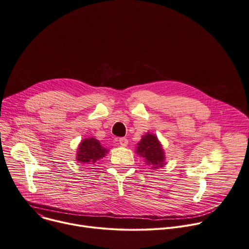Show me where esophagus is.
Here are the masks:
<instances>
[{"mask_svg": "<svg viewBox=\"0 0 249 249\" xmlns=\"http://www.w3.org/2000/svg\"><path fill=\"white\" fill-rule=\"evenodd\" d=\"M119 144L122 146V147H126L128 145V140L126 138H120L119 139Z\"/></svg>", "mask_w": 249, "mask_h": 249, "instance_id": "34e87169", "label": "esophagus"}]
</instances>
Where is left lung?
<instances>
[{"label":"left lung","mask_w":249,"mask_h":249,"mask_svg":"<svg viewBox=\"0 0 249 249\" xmlns=\"http://www.w3.org/2000/svg\"><path fill=\"white\" fill-rule=\"evenodd\" d=\"M136 153L144 158L145 163L151 166V169L162 168L166 165L165 151L155 134L148 132L143 135L141 141L137 144Z\"/></svg>","instance_id":"8db88e82"}]
</instances>
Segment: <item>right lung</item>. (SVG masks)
Listing matches in <instances>:
<instances>
[{"label":"right lung","mask_w":249,"mask_h":249,"mask_svg":"<svg viewBox=\"0 0 249 249\" xmlns=\"http://www.w3.org/2000/svg\"><path fill=\"white\" fill-rule=\"evenodd\" d=\"M108 149L104 148L95 138H86L80 142L77 148L76 161L80 164H94L106 156Z\"/></svg>","instance_id":"obj_1"}]
</instances>
